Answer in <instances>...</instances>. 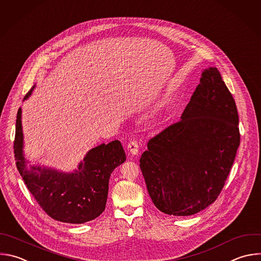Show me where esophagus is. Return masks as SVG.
<instances>
[{"instance_id":"esophagus-1","label":"esophagus","mask_w":261,"mask_h":261,"mask_svg":"<svg viewBox=\"0 0 261 261\" xmlns=\"http://www.w3.org/2000/svg\"><path fill=\"white\" fill-rule=\"evenodd\" d=\"M127 148L129 150V152L132 154V155H136L139 151V143L136 141V140H131L128 144H127Z\"/></svg>"}]
</instances>
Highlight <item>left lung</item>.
I'll return each mask as SVG.
<instances>
[{"instance_id":"obj_1","label":"left lung","mask_w":261,"mask_h":261,"mask_svg":"<svg viewBox=\"0 0 261 261\" xmlns=\"http://www.w3.org/2000/svg\"><path fill=\"white\" fill-rule=\"evenodd\" d=\"M234 99L216 67L202 72L181 120L150 138L140 169L154 206L190 216L219 196L240 145Z\"/></svg>"}]
</instances>
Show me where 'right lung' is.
Here are the masks:
<instances>
[{
	"mask_svg": "<svg viewBox=\"0 0 261 261\" xmlns=\"http://www.w3.org/2000/svg\"><path fill=\"white\" fill-rule=\"evenodd\" d=\"M13 147L20 175L42 209L55 220L73 224L93 220L105 211L110 176L126 161L121 142L114 140L90 149L73 172L29 165L23 153L21 108L17 112Z\"/></svg>",
	"mask_w": 261,
	"mask_h": 261,
	"instance_id": "1",
	"label": "right lung"
}]
</instances>
